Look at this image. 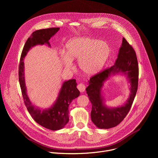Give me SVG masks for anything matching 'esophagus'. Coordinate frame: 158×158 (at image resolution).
I'll return each instance as SVG.
<instances>
[{
	"label": "esophagus",
	"instance_id": "esophagus-1",
	"mask_svg": "<svg viewBox=\"0 0 158 158\" xmlns=\"http://www.w3.org/2000/svg\"><path fill=\"white\" fill-rule=\"evenodd\" d=\"M77 89L79 90V91L81 93H84L85 90V86L84 84L81 83L77 85Z\"/></svg>",
	"mask_w": 158,
	"mask_h": 158
}]
</instances>
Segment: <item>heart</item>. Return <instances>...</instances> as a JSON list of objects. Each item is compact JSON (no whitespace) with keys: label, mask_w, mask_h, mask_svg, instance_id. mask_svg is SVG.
<instances>
[{"label":"heart","mask_w":158,"mask_h":158,"mask_svg":"<svg viewBox=\"0 0 158 158\" xmlns=\"http://www.w3.org/2000/svg\"><path fill=\"white\" fill-rule=\"evenodd\" d=\"M110 48L106 42L88 37L73 38L67 42L65 54L60 56L67 69H71L73 61L78 60L79 69L85 75L93 76L101 71L108 60Z\"/></svg>","instance_id":"b5f03b06"}]
</instances>
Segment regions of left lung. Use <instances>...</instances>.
<instances>
[{
	"label": "left lung",
	"instance_id": "8db88e82",
	"mask_svg": "<svg viewBox=\"0 0 158 158\" xmlns=\"http://www.w3.org/2000/svg\"><path fill=\"white\" fill-rule=\"evenodd\" d=\"M124 75L130 84V94L127 102L121 106L110 108L104 102L102 88L104 82L111 76ZM138 64L136 52L123 37L114 65L92 77L86 88V93L92 104L91 117L93 123L100 129H109L118 126L129 112L138 84Z\"/></svg>",
	"mask_w": 158,
	"mask_h": 158
}]
</instances>
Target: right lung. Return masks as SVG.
<instances>
[{
  "label": "right lung",
  "mask_w": 158,
  "mask_h": 158,
  "mask_svg": "<svg viewBox=\"0 0 158 158\" xmlns=\"http://www.w3.org/2000/svg\"><path fill=\"white\" fill-rule=\"evenodd\" d=\"M59 29V27H55L34 31L24 45L21 54L19 69V79L22 94L29 112L36 123L45 128L52 131L62 129L69 122L68 107L72 101L77 98L80 94L77 88L76 80L71 79L64 82L54 104L49 108L40 109L31 102L27 93L24 59L29 51L37 45L46 44L51 48L49 40Z\"/></svg>",
  "instance_id": "add662e5"
}]
</instances>
